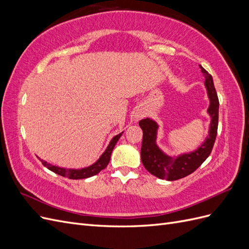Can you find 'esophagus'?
Wrapping results in <instances>:
<instances>
[{
  "instance_id": "esophagus-1",
  "label": "esophagus",
  "mask_w": 249,
  "mask_h": 249,
  "mask_svg": "<svg viewBox=\"0 0 249 249\" xmlns=\"http://www.w3.org/2000/svg\"><path fill=\"white\" fill-rule=\"evenodd\" d=\"M142 116H143V112H140V111H139V112H137L136 114H135V118H136L137 120H138V119H140Z\"/></svg>"
}]
</instances>
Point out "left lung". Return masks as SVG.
<instances>
[{
	"mask_svg": "<svg viewBox=\"0 0 249 249\" xmlns=\"http://www.w3.org/2000/svg\"><path fill=\"white\" fill-rule=\"evenodd\" d=\"M201 72L206 78L205 85L210 99L208 113L211 116V124L209 136L205 142L194 152L180 155L172 158L164 154L158 147L157 131L158 124L154 120L145 118L139 122V125L143 132L141 145V161L145 169L153 176L167 180H176L191 175L200 165L206 161L214 146L218 129V111H219V101L211 74L199 65Z\"/></svg>",
	"mask_w": 249,
	"mask_h": 249,
	"instance_id": "left-lung-1",
	"label": "left lung"
}]
</instances>
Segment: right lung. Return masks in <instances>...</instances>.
Masks as SVG:
<instances>
[{
  "label": "right lung",
  "mask_w": 249,
  "mask_h": 249,
  "mask_svg": "<svg viewBox=\"0 0 249 249\" xmlns=\"http://www.w3.org/2000/svg\"><path fill=\"white\" fill-rule=\"evenodd\" d=\"M123 133H120L118 135H116L115 137H113V139L110 141L109 145L107 147V149L105 150L104 154L101 156V158L97 160L94 164H92L91 166H88L86 168H82V169H65V168H61L58 166H54V165H51L49 163H47L46 161H42V164L46 166L47 168H49L51 171L57 173V175L61 176V177H66L71 179H81V178H87L92 176H95L99 173L101 170L105 169L107 167V165L110 161L111 158V154L112 150L114 148L115 144L117 143L118 139L122 136Z\"/></svg>",
  "instance_id": "right-lung-1"
}]
</instances>
